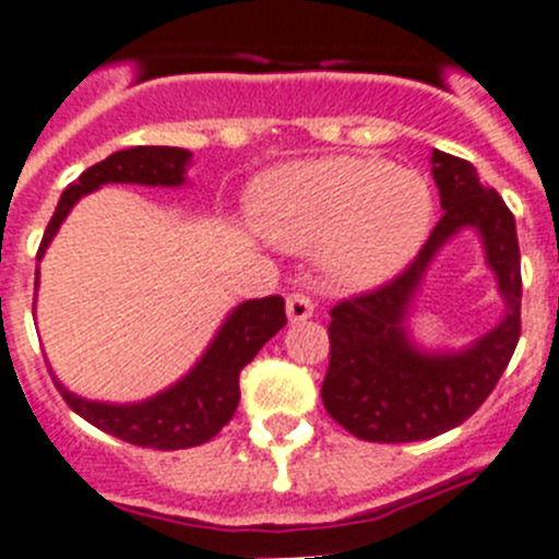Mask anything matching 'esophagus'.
<instances>
[{
    "label": "esophagus",
    "mask_w": 559,
    "mask_h": 559,
    "mask_svg": "<svg viewBox=\"0 0 559 559\" xmlns=\"http://www.w3.org/2000/svg\"><path fill=\"white\" fill-rule=\"evenodd\" d=\"M312 312H316V304L309 301V295L293 293L287 298V318H289V323L307 321V318H312Z\"/></svg>",
    "instance_id": "34e87169"
}]
</instances>
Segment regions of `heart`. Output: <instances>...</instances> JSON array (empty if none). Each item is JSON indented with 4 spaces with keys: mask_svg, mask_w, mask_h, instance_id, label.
<instances>
[{
    "mask_svg": "<svg viewBox=\"0 0 559 559\" xmlns=\"http://www.w3.org/2000/svg\"><path fill=\"white\" fill-rule=\"evenodd\" d=\"M252 210L275 243L318 250L332 284L369 289L415 261L431 229L435 195L415 170L372 156H332L266 173Z\"/></svg>",
    "mask_w": 559,
    "mask_h": 559,
    "instance_id": "b5f03b06",
    "label": "heart"
}]
</instances>
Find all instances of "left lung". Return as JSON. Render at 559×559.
Returning <instances> with one entry per match:
<instances>
[{"instance_id":"1","label":"left lung","mask_w":559,"mask_h":559,"mask_svg":"<svg viewBox=\"0 0 559 559\" xmlns=\"http://www.w3.org/2000/svg\"><path fill=\"white\" fill-rule=\"evenodd\" d=\"M443 218L395 281L332 307L321 397L332 420L372 443H412L461 426L491 395L520 337V247L514 215L468 162L431 150ZM461 228H475L504 298L495 331L463 350H420L408 316L425 270Z\"/></svg>"}]
</instances>
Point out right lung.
Wrapping results in <instances>:
<instances>
[{
    "label": "right lung",
    "instance_id": "1",
    "mask_svg": "<svg viewBox=\"0 0 559 559\" xmlns=\"http://www.w3.org/2000/svg\"><path fill=\"white\" fill-rule=\"evenodd\" d=\"M190 158V150L181 147H130L87 167L79 181H73L62 192L36 258L41 261L62 222L82 195L105 185L181 187L187 181ZM36 287H39V275H36ZM284 323H287V316H284L281 295L238 304L224 318L222 330L215 332L204 355L195 360V367L181 381L162 389L158 395L147 397V401H87L82 395H73L56 378L53 381L70 409L112 438L128 440L133 447L162 449V452L201 447L215 438L229 424V417L236 415L238 397H241L238 374Z\"/></svg>",
    "mask_w": 559,
    "mask_h": 559
}]
</instances>
